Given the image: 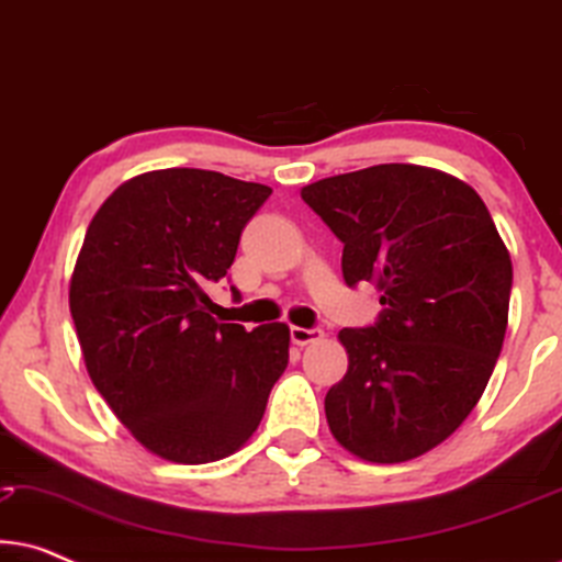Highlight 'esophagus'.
Here are the masks:
<instances>
[{
	"mask_svg": "<svg viewBox=\"0 0 562 562\" xmlns=\"http://www.w3.org/2000/svg\"><path fill=\"white\" fill-rule=\"evenodd\" d=\"M322 329H317V327H312V329H306V327H291V342L294 345H310V342H317V340H322Z\"/></svg>",
	"mask_w": 562,
	"mask_h": 562,
	"instance_id": "esophagus-1",
	"label": "esophagus"
}]
</instances>
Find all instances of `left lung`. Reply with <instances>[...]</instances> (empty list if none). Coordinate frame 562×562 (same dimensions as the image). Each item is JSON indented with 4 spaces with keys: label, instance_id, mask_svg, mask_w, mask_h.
Returning a JSON list of instances; mask_svg holds the SVG:
<instances>
[{
    "label": "left lung",
    "instance_id": "obj_1",
    "mask_svg": "<svg viewBox=\"0 0 562 562\" xmlns=\"http://www.w3.org/2000/svg\"><path fill=\"white\" fill-rule=\"evenodd\" d=\"M302 199L342 248L348 286L373 281L383 312L345 327L348 373L325 396L329 432L368 463L425 456L463 425L509 322L512 258L483 199L427 166L329 176Z\"/></svg>",
    "mask_w": 562,
    "mask_h": 562
}]
</instances>
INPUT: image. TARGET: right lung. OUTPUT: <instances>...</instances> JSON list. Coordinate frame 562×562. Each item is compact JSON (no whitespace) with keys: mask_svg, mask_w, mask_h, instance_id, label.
Here are the masks:
<instances>
[{"mask_svg":"<svg viewBox=\"0 0 562 562\" xmlns=\"http://www.w3.org/2000/svg\"><path fill=\"white\" fill-rule=\"evenodd\" d=\"M268 196L263 183L202 168L140 173L99 206L76 258L68 306L91 383L171 463L240 450L289 366L283 322L250 333L217 322L206 294Z\"/></svg>","mask_w":562,"mask_h":562,"instance_id":"add662e5","label":"right lung"}]
</instances>
